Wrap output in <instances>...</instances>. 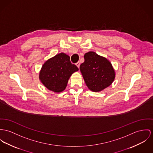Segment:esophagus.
Masks as SVG:
<instances>
[{"mask_svg":"<svg viewBox=\"0 0 153 153\" xmlns=\"http://www.w3.org/2000/svg\"><path fill=\"white\" fill-rule=\"evenodd\" d=\"M80 63L79 62H77V63H76V65L77 66L78 68H79V67H80Z\"/></svg>","mask_w":153,"mask_h":153,"instance_id":"esophagus-1","label":"esophagus"}]
</instances>
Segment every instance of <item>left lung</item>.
<instances>
[{"mask_svg": "<svg viewBox=\"0 0 153 153\" xmlns=\"http://www.w3.org/2000/svg\"><path fill=\"white\" fill-rule=\"evenodd\" d=\"M84 58L80 70L89 90L101 91L114 81L115 71L111 63L105 57L90 51L84 54Z\"/></svg>", "mask_w": 153, "mask_h": 153, "instance_id": "1", "label": "left lung"}]
</instances>
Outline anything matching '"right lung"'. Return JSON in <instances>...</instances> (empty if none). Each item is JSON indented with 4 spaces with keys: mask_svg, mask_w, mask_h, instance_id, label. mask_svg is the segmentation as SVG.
I'll list each match as a JSON object with an SVG mask.
<instances>
[{
    "mask_svg": "<svg viewBox=\"0 0 153 153\" xmlns=\"http://www.w3.org/2000/svg\"><path fill=\"white\" fill-rule=\"evenodd\" d=\"M78 71V68L71 63L69 56L62 52L44 63L39 79L49 90L59 93L65 90L71 74Z\"/></svg>",
    "mask_w": 153,
    "mask_h": 153,
    "instance_id": "1",
    "label": "right lung"
}]
</instances>
